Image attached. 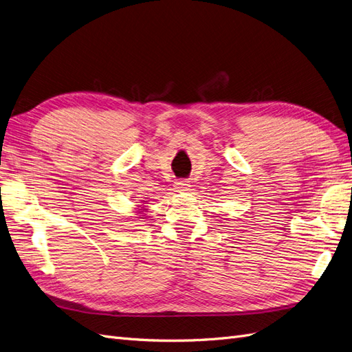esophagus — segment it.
Instances as JSON below:
<instances>
[{
  "instance_id": "obj_1",
  "label": "esophagus",
  "mask_w": 352,
  "mask_h": 352,
  "mask_svg": "<svg viewBox=\"0 0 352 352\" xmlns=\"http://www.w3.org/2000/svg\"><path fill=\"white\" fill-rule=\"evenodd\" d=\"M189 186L190 185L186 182V180H179V182H176V189L177 190H188Z\"/></svg>"
}]
</instances>
